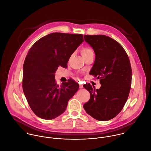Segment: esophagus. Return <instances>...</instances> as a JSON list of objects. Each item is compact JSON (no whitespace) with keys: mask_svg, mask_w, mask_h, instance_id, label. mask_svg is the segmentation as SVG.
Returning <instances> with one entry per match:
<instances>
[{"mask_svg":"<svg viewBox=\"0 0 151 151\" xmlns=\"http://www.w3.org/2000/svg\"><path fill=\"white\" fill-rule=\"evenodd\" d=\"M83 87V86L82 84H80V85H79V88H82Z\"/></svg>","mask_w":151,"mask_h":151,"instance_id":"obj_1","label":"esophagus"}]
</instances>
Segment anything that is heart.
Segmentation results:
<instances>
[{
  "label": "heart",
  "mask_w": 151,
  "mask_h": 151,
  "mask_svg": "<svg viewBox=\"0 0 151 151\" xmlns=\"http://www.w3.org/2000/svg\"><path fill=\"white\" fill-rule=\"evenodd\" d=\"M91 54H94V52L92 48L88 47H84L82 49L81 55L83 58L86 57L89 55H91Z\"/></svg>",
  "instance_id": "1"
}]
</instances>
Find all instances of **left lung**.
<instances>
[{
	"label": "left lung",
	"mask_w": 151,
	"mask_h": 151,
	"mask_svg": "<svg viewBox=\"0 0 151 151\" xmlns=\"http://www.w3.org/2000/svg\"><path fill=\"white\" fill-rule=\"evenodd\" d=\"M84 38L96 55L90 74L100 80L101 86L95 89L90 83L84 84L90 98L83 108L93 118L108 121L121 112L127 100L132 77L130 60L122 46L108 36L84 35Z\"/></svg>",
	"instance_id": "8db88e82"
}]
</instances>
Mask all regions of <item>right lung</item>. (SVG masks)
<instances>
[{
	"label": "right lung",
	"instance_id": "obj_1",
	"mask_svg": "<svg viewBox=\"0 0 151 151\" xmlns=\"http://www.w3.org/2000/svg\"><path fill=\"white\" fill-rule=\"evenodd\" d=\"M83 41L82 35L53 33L29 50L23 65L22 88L37 116L52 119L62 114L78 90V84L71 78L59 86L55 74L59 66L67 67L70 56Z\"/></svg>",
	"mask_w": 151,
	"mask_h": 151
}]
</instances>
